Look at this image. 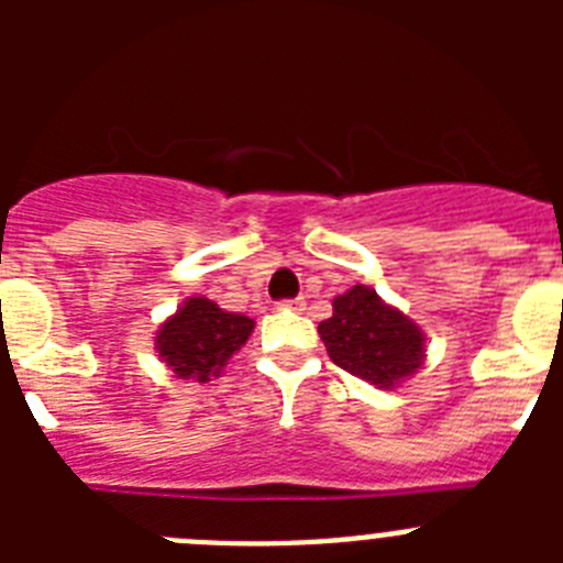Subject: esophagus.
<instances>
[{"instance_id": "1", "label": "esophagus", "mask_w": 563, "mask_h": 563, "mask_svg": "<svg viewBox=\"0 0 563 563\" xmlns=\"http://www.w3.org/2000/svg\"><path fill=\"white\" fill-rule=\"evenodd\" d=\"M282 310H292V312H301L305 310V298H285V301H278Z\"/></svg>"}]
</instances>
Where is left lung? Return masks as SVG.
Returning a JSON list of instances; mask_svg holds the SVG:
<instances>
[{"instance_id": "8db88e82", "label": "left lung", "mask_w": 563, "mask_h": 563, "mask_svg": "<svg viewBox=\"0 0 563 563\" xmlns=\"http://www.w3.org/2000/svg\"><path fill=\"white\" fill-rule=\"evenodd\" d=\"M318 335L332 363L377 389H395L426 361L420 327L366 285L332 301V316L318 324Z\"/></svg>"}]
</instances>
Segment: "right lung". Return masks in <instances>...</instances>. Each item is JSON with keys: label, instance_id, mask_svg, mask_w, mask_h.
Returning a JSON list of instances; mask_svg holds the SVG:
<instances>
[{"label": "right lung", "instance_id": "1", "mask_svg": "<svg viewBox=\"0 0 563 563\" xmlns=\"http://www.w3.org/2000/svg\"><path fill=\"white\" fill-rule=\"evenodd\" d=\"M253 318L225 312L206 296L186 298L154 335V350L180 380L208 383L220 377L233 352L245 346Z\"/></svg>", "mask_w": 563, "mask_h": 563}]
</instances>
